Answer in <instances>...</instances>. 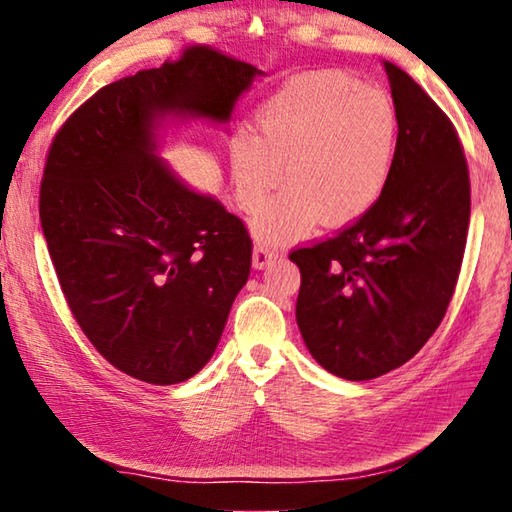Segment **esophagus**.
I'll return each mask as SVG.
<instances>
[{
    "instance_id": "esophagus-1",
    "label": "esophagus",
    "mask_w": 512,
    "mask_h": 512,
    "mask_svg": "<svg viewBox=\"0 0 512 512\" xmlns=\"http://www.w3.org/2000/svg\"><path fill=\"white\" fill-rule=\"evenodd\" d=\"M275 257H277V253H275V250H273L271 246L257 244L255 250H253V266H255V268H264L266 264H271Z\"/></svg>"
}]
</instances>
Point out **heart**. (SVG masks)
Wrapping results in <instances>:
<instances>
[{
  "mask_svg": "<svg viewBox=\"0 0 512 512\" xmlns=\"http://www.w3.org/2000/svg\"><path fill=\"white\" fill-rule=\"evenodd\" d=\"M400 119L384 90L320 69L291 79L255 115V135L230 142L241 210L262 212L282 180L289 187L259 216L257 235L293 239L366 214L391 180Z\"/></svg>",
  "mask_w": 512,
  "mask_h": 512,
  "instance_id": "heart-1",
  "label": "heart"
}]
</instances>
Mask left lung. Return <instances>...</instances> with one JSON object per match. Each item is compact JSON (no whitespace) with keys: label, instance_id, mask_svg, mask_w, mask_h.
I'll use <instances>...</instances> for the list:
<instances>
[{"label":"left lung","instance_id":"8db88e82","mask_svg":"<svg viewBox=\"0 0 512 512\" xmlns=\"http://www.w3.org/2000/svg\"><path fill=\"white\" fill-rule=\"evenodd\" d=\"M400 119L395 164L375 207L316 244L293 248L296 320L320 366L366 381L420 352L443 323L470 225V171L438 103L384 63Z\"/></svg>","mask_w":512,"mask_h":512}]
</instances>
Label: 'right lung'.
<instances>
[{"label": "right lung", "mask_w": 512, "mask_h": 512, "mask_svg": "<svg viewBox=\"0 0 512 512\" xmlns=\"http://www.w3.org/2000/svg\"><path fill=\"white\" fill-rule=\"evenodd\" d=\"M255 74L185 47L103 85L47 151L40 221L67 307L103 359L146 384H178L210 361L253 262L246 223L153 158V119L228 121Z\"/></svg>", "instance_id": "obj_1"}]
</instances>
